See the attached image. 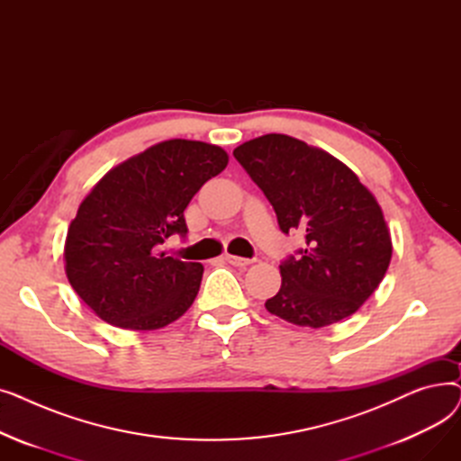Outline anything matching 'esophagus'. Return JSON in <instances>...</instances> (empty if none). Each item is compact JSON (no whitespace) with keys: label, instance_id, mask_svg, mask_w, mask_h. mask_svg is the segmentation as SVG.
I'll list each match as a JSON object with an SVG mask.
<instances>
[{"label":"esophagus","instance_id":"34e87169","mask_svg":"<svg viewBox=\"0 0 461 461\" xmlns=\"http://www.w3.org/2000/svg\"><path fill=\"white\" fill-rule=\"evenodd\" d=\"M226 261L235 265V267H247V265L252 263V259H247V258H239V256H226Z\"/></svg>","mask_w":461,"mask_h":461}]
</instances>
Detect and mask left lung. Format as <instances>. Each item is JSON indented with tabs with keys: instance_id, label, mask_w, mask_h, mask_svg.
Wrapping results in <instances>:
<instances>
[{
	"instance_id": "8db88e82",
	"label": "left lung",
	"mask_w": 461,
	"mask_h": 461,
	"mask_svg": "<svg viewBox=\"0 0 461 461\" xmlns=\"http://www.w3.org/2000/svg\"><path fill=\"white\" fill-rule=\"evenodd\" d=\"M271 202L284 233L304 249L280 263V292L265 303L273 316L320 329L349 318L381 284L393 240L374 194L323 149L265 134L233 151Z\"/></svg>"
}]
</instances>
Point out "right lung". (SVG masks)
<instances>
[{
	"instance_id": "right-lung-1",
	"label": "right lung",
	"mask_w": 461,
	"mask_h": 461,
	"mask_svg": "<svg viewBox=\"0 0 461 461\" xmlns=\"http://www.w3.org/2000/svg\"><path fill=\"white\" fill-rule=\"evenodd\" d=\"M228 166L205 141L166 140L112 167L80 203L65 239V273L103 321L155 330L192 306L203 265L160 252L186 235L185 209Z\"/></svg>"
}]
</instances>
